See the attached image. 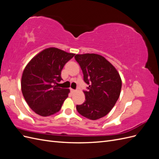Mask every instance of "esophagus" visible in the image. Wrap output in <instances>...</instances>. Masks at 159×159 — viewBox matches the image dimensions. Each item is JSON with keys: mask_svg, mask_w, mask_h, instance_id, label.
Here are the masks:
<instances>
[{"mask_svg": "<svg viewBox=\"0 0 159 159\" xmlns=\"http://www.w3.org/2000/svg\"><path fill=\"white\" fill-rule=\"evenodd\" d=\"M70 91H71V92L72 93H74L75 92V89H70Z\"/></svg>", "mask_w": 159, "mask_h": 159, "instance_id": "34e87169", "label": "esophagus"}]
</instances>
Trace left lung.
Returning a JSON list of instances; mask_svg holds the SVG:
<instances>
[{
	"mask_svg": "<svg viewBox=\"0 0 159 159\" xmlns=\"http://www.w3.org/2000/svg\"><path fill=\"white\" fill-rule=\"evenodd\" d=\"M75 59L82 70L84 82L89 85L88 90L84 91L85 102L76 105L77 111L91 120L102 118L109 113L119 99L122 85L120 75L100 55L77 54Z\"/></svg>",
	"mask_w": 159,
	"mask_h": 159,
	"instance_id": "1",
	"label": "left lung"
}]
</instances>
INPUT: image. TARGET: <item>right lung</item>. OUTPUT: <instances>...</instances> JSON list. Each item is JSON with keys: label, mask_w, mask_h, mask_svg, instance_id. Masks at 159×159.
Segmentation results:
<instances>
[{"label": "right lung", "mask_w": 159, "mask_h": 159, "mask_svg": "<svg viewBox=\"0 0 159 159\" xmlns=\"http://www.w3.org/2000/svg\"><path fill=\"white\" fill-rule=\"evenodd\" d=\"M74 54L50 48L30 61L23 71L21 89L29 107L42 117L58 112L70 90L58 88L61 70Z\"/></svg>", "instance_id": "obj_1"}]
</instances>
